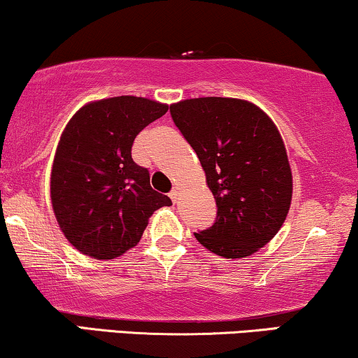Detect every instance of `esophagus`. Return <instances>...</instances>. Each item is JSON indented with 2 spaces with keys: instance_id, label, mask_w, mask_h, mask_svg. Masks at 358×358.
<instances>
[{
  "instance_id": "obj_1",
  "label": "esophagus",
  "mask_w": 358,
  "mask_h": 358,
  "mask_svg": "<svg viewBox=\"0 0 358 358\" xmlns=\"http://www.w3.org/2000/svg\"><path fill=\"white\" fill-rule=\"evenodd\" d=\"M169 197H171V200H173L174 203L178 202V199H179V189H178V187H174L173 190H171V192H169Z\"/></svg>"
}]
</instances>
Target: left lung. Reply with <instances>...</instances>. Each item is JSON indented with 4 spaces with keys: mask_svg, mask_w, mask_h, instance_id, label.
I'll return each instance as SVG.
<instances>
[{
    "mask_svg": "<svg viewBox=\"0 0 358 358\" xmlns=\"http://www.w3.org/2000/svg\"><path fill=\"white\" fill-rule=\"evenodd\" d=\"M171 115L199 156L217 202V222L194 233L217 256L241 259L278 233L292 205L293 176L280 131L252 102L195 97Z\"/></svg>",
    "mask_w": 358,
    "mask_h": 358,
    "instance_id": "8db88e82",
    "label": "left lung"
}]
</instances>
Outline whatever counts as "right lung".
<instances>
[{
	"label": "right lung",
	"instance_id": "1",
	"mask_svg": "<svg viewBox=\"0 0 358 358\" xmlns=\"http://www.w3.org/2000/svg\"><path fill=\"white\" fill-rule=\"evenodd\" d=\"M168 109L146 97H107L87 102L63 129L50 173L52 208L85 256H122L140 243L151 215L173 205L151 189L148 171L130 153L135 136Z\"/></svg>",
	"mask_w": 358,
	"mask_h": 358
}]
</instances>
